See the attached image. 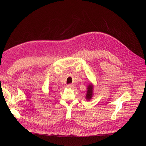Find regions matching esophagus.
<instances>
[{"label": "esophagus", "instance_id": "34e87169", "mask_svg": "<svg viewBox=\"0 0 146 146\" xmlns=\"http://www.w3.org/2000/svg\"><path fill=\"white\" fill-rule=\"evenodd\" d=\"M67 87L68 88H72L74 87L73 84H68V85H67Z\"/></svg>", "mask_w": 146, "mask_h": 146}]
</instances>
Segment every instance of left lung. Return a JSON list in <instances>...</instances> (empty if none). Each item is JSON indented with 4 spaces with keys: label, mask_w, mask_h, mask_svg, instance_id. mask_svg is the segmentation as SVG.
<instances>
[{
    "label": "left lung",
    "mask_w": 146,
    "mask_h": 146,
    "mask_svg": "<svg viewBox=\"0 0 146 146\" xmlns=\"http://www.w3.org/2000/svg\"><path fill=\"white\" fill-rule=\"evenodd\" d=\"M93 96V86L92 85H89L88 87V90H87V94L86 95V98L87 100H90Z\"/></svg>",
    "instance_id": "obj_1"
}]
</instances>
